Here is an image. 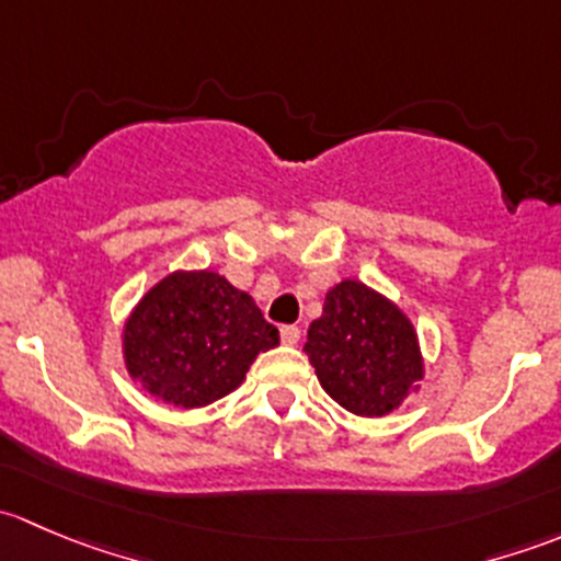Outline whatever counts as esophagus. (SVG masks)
<instances>
[{"label":"esophagus","mask_w":561,"mask_h":561,"mask_svg":"<svg viewBox=\"0 0 561 561\" xmlns=\"http://www.w3.org/2000/svg\"><path fill=\"white\" fill-rule=\"evenodd\" d=\"M279 333H282V342L285 344H296L298 339H301V328L298 325H282Z\"/></svg>","instance_id":"obj_1"}]
</instances>
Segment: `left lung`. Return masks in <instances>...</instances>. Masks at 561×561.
<instances>
[{
  "mask_svg": "<svg viewBox=\"0 0 561 561\" xmlns=\"http://www.w3.org/2000/svg\"><path fill=\"white\" fill-rule=\"evenodd\" d=\"M304 350L325 393L355 415H386L423 377L410 320L380 293L353 279L328 293Z\"/></svg>",
  "mask_w": 561,
  "mask_h": 561,
  "instance_id": "1",
  "label": "left lung"
}]
</instances>
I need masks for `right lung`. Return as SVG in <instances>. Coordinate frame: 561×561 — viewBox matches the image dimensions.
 <instances>
[{
  "mask_svg": "<svg viewBox=\"0 0 561 561\" xmlns=\"http://www.w3.org/2000/svg\"><path fill=\"white\" fill-rule=\"evenodd\" d=\"M276 344L279 331L225 276L175 271L129 314L124 358L149 393L190 410L239 388L252 360Z\"/></svg>",
  "mask_w": 561,
  "mask_h": 561,
  "instance_id": "1",
  "label": "right lung"
}]
</instances>
